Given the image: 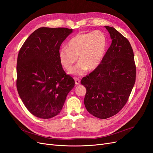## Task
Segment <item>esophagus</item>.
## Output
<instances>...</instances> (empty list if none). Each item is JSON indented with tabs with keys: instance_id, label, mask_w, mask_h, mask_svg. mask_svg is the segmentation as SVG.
<instances>
[{
	"instance_id": "obj_1",
	"label": "esophagus",
	"mask_w": 153,
	"mask_h": 153,
	"mask_svg": "<svg viewBox=\"0 0 153 153\" xmlns=\"http://www.w3.org/2000/svg\"><path fill=\"white\" fill-rule=\"evenodd\" d=\"M75 84L76 85H80V81L78 78H75Z\"/></svg>"
}]
</instances>
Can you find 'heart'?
<instances>
[{
    "instance_id": "heart-1",
    "label": "heart",
    "mask_w": 153,
    "mask_h": 153,
    "mask_svg": "<svg viewBox=\"0 0 153 153\" xmlns=\"http://www.w3.org/2000/svg\"><path fill=\"white\" fill-rule=\"evenodd\" d=\"M107 43L105 34L100 30L77 34L68 41L67 48L60 50V62L69 72L72 70L74 64L78 59L80 62L71 73L83 75L87 69L92 71L100 65L105 56Z\"/></svg>"
}]
</instances>
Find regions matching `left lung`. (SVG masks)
Segmentation results:
<instances>
[{
	"label": "left lung",
	"instance_id": "1",
	"mask_svg": "<svg viewBox=\"0 0 153 153\" xmlns=\"http://www.w3.org/2000/svg\"><path fill=\"white\" fill-rule=\"evenodd\" d=\"M112 43L100 65L84 77V105L94 117L107 119L126 105L136 78L134 54L129 41L114 27L105 26Z\"/></svg>",
	"mask_w": 153,
	"mask_h": 153
}]
</instances>
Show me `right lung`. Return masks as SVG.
<instances>
[{
    "label": "right lung",
    "mask_w": 153,
    "mask_h": 153,
    "mask_svg": "<svg viewBox=\"0 0 153 153\" xmlns=\"http://www.w3.org/2000/svg\"><path fill=\"white\" fill-rule=\"evenodd\" d=\"M72 32L68 28L41 27L29 36L18 53V94L37 117L50 119L58 115L75 85L59 59L60 47Z\"/></svg>",
    "instance_id": "add662e5"
}]
</instances>
